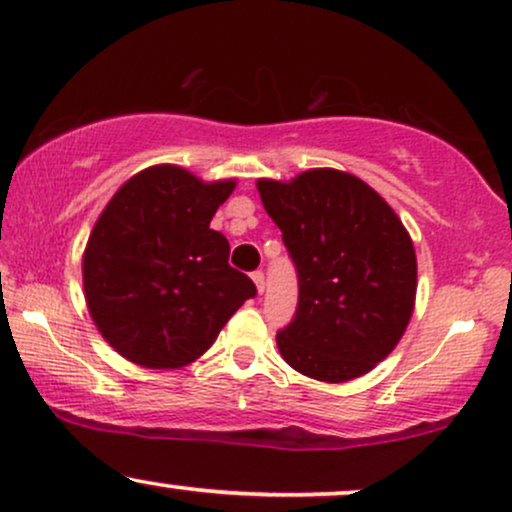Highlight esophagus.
Masks as SVG:
<instances>
[{"label":"esophagus","mask_w":512,"mask_h":512,"mask_svg":"<svg viewBox=\"0 0 512 512\" xmlns=\"http://www.w3.org/2000/svg\"><path fill=\"white\" fill-rule=\"evenodd\" d=\"M252 281H255V288L257 293H264V274L262 272H252Z\"/></svg>","instance_id":"1"}]
</instances>
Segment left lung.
<instances>
[{
    "label": "left lung",
    "instance_id": "1",
    "mask_svg": "<svg viewBox=\"0 0 512 512\" xmlns=\"http://www.w3.org/2000/svg\"><path fill=\"white\" fill-rule=\"evenodd\" d=\"M257 190L298 269V310L276 336L281 357L326 384L372 372L415 312L417 257L403 221L348 171L257 178Z\"/></svg>",
    "mask_w": 512,
    "mask_h": 512
}]
</instances>
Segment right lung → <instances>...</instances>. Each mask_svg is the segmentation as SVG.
Returning <instances> with one entry per match:
<instances>
[{"label":"right lung","instance_id":"1","mask_svg":"<svg viewBox=\"0 0 512 512\" xmlns=\"http://www.w3.org/2000/svg\"><path fill=\"white\" fill-rule=\"evenodd\" d=\"M233 190L236 178L202 181L155 164L128 178L97 217L83 252L85 305L133 365H190L257 293L229 267V240L209 229Z\"/></svg>","mask_w":512,"mask_h":512}]
</instances>
